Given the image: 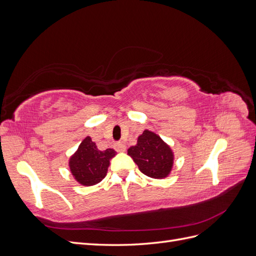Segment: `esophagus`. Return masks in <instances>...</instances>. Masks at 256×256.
Instances as JSON below:
<instances>
[{"mask_svg": "<svg viewBox=\"0 0 256 256\" xmlns=\"http://www.w3.org/2000/svg\"><path fill=\"white\" fill-rule=\"evenodd\" d=\"M115 150H116V152H124L126 150V145L124 143L115 144Z\"/></svg>", "mask_w": 256, "mask_h": 256, "instance_id": "1", "label": "esophagus"}]
</instances>
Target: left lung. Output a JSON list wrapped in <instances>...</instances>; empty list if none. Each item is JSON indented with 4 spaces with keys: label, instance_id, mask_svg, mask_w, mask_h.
<instances>
[{
    "label": "left lung",
    "instance_id": "obj_1",
    "mask_svg": "<svg viewBox=\"0 0 256 256\" xmlns=\"http://www.w3.org/2000/svg\"><path fill=\"white\" fill-rule=\"evenodd\" d=\"M127 154L144 175L154 180H164L172 172L173 150L157 134L148 129L138 136L136 144L129 147Z\"/></svg>",
    "mask_w": 256,
    "mask_h": 256
}]
</instances>
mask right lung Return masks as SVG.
Listing matches in <instances>:
<instances>
[{
    "mask_svg": "<svg viewBox=\"0 0 256 256\" xmlns=\"http://www.w3.org/2000/svg\"><path fill=\"white\" fill-rule=\"evenodd\" d=\"M116 156L112 148L100 150L90 136L80 143L78 150L69 158L68 166L74 180L82 186H94L102 182L108 173L110 160Z\"/></svg>",
    "mask_w": 256,
    "mask_h": 256,
    "instance_id": "add662e5",
    "label": "right lung"
}]
</instances>
